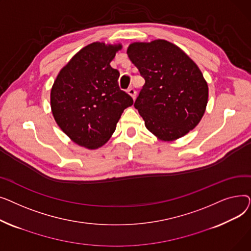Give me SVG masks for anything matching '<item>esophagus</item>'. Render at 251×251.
I'll return each mask as SVG.
<instances>
[{"mask_svg":"<svg viewBox=\"0 0 251 251\" xmlns=\"http://www.w3.org/2000/svg\"><path fill=\"white\" fill-rule=\"evenodd\" d=\"M127 92H128V95L131 96V98H132L133 100H135V98H136V90H135L134 88L130 87V88L127 90Z\"/></svg>","mask_w":251,"mask_h":251,"instance_id":"34e87169","label":"esophagus"}]
</instances>
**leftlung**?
I'll list each match as a JSON object with an SVG mask.
<instances>
[{"mask_svg": "<svg viewBox=\"0 0 251 251\" xmlns=\"http://www.w3.org/2000/svg\"><path fill=\"white\" fill-rule=\"evenodd\" d=\"M127 54L146 80L134 107L151 132L172 141L195 128L208 99L207 83L197 65L164 39L133 43Z\"/></svg>", "mask_w": 251, "mask_h": 251, "instance_id": "obj_1", "label": "left lung"}]
</instances>
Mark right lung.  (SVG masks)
<instances>
[{"label":"right lung","instance_id":"add662e5","mask_svg":"<svg viewBox=\"0 0 251 251\" xmlns=\"http://www.w3.org/2000/svg\"><path fill=\"white\" fill-rule=\"evenodd\" d=\"M119 45L92 43L62 68L50 90L51 113L63 132L78 146L96 150L107 142L133 100L118 84L111 67Z\"/></svg>","mask_w":251,"mask_h":251}]
</instances>
